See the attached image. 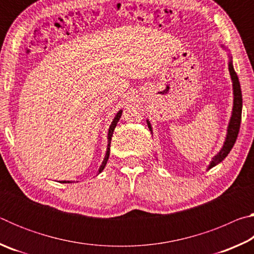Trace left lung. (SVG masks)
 <instances>
[{
  "label": "left lung",
  "mask_w": 254,
  "mask_h": 254,
  "mask_svg": "<svg viewBox=\"0 0 254 254\" xmlns=\"http://www.w3.org/2000/svg\"><path fill=\"white\" fill-rule=\"evenodd\" d=\"M229 70L231 75L232 83H233V94H234V101H233V111H232V117L229 123V127H227V134L224 145L221 149V151L218 152L216 156L213 158L212 162L208 166V169L213 168L214 166H216L217 163L222 162L226 158L227 154L233 148V145L238 137L239 131H240V124H241V117H242V92H241V86L239 81V77L236 75V72L233 68V64H232V59L229 63ZM148 127L150 131H152L150 122L147 120Z\"/></svg>",
  "instance_id": "8db88e82"
}]
</instances>
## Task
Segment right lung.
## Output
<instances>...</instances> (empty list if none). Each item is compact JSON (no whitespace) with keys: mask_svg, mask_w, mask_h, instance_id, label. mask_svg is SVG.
I'll return each mask as SVG.
<instances>
[{"mask_svg":"<svg viewBox=\"0 0 254 254\" xmlns=\"http://www.w3.org/2000/svg\"><path fill=\"white\" fill-rule=\"evenodd\" d=\"M121 115H122V111H119V113L115 115V118H114V120H113V122H112V124H111V127H110V128H109V134H107V150H106V154H105V158H104V160H103V162H102V165H101V167H100V169H98V174H101L102 171H103V169L105 168V166H106V162H107V160H109V157H110V147H111V140H112V135H113V132H114V128H115V127H117V124H118V122H119V120H120V118H121ZM62 183H69V182H66V180H64V182H62Z\"/></svg>","mask_w":254,"mask_h":254,"instance_id":"1","label":"right lung"}]
</instances>
